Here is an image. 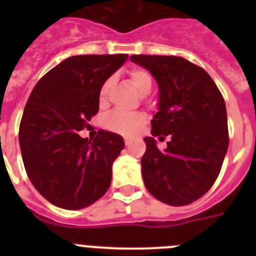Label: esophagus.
<instances>
[{
  "label": "esophagus",
  "mask_w": 256,
  "mask_h": 256,
  "mask_svg": "<svg viewBox=\"0 0 256 256\" xmlns=\"http://www.w3.org/2000/svg\"><path fill=\"white\" fill-rule=\"evenodd\" d=\"M124 142H126V146H130V144H132V140L128 138V137H126V138H124Z\"/></svg>",
  "instance_id": "obj_1"
}]
</instances>
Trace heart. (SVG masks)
<instances>
[{"label":"heart","mask_w":256,"mask_h":256,"mask_svg":"<svg viewBox=\"0 0 256 256\" xmlns=\"http://www.w3.org/2000/svg\"><path fill=\"white\" fill-rule=\"evenodd\" d=\"M130 79L134 88L140 94L146 96L150 94L152 88V79L146 70L134 69L130 72ZM108 88H110V80L104 83L100 90V101L104 102L108 96ZM144 122V115L141 114H126V112H115L112 115H108L105 124L108 130L112 132L122 133V134H133L142 126Z\"/></svg>","instance_id":"obj_1"}]
</instances>
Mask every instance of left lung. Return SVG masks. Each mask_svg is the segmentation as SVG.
Here are the masks:
<instances>
[{"mask_svg":"<svg viewBox=\"0 0 256 256\" xmlns=\"http://www.w3.org/2000/svg\"><path fill=\"white\" fill-rule=\"evenodd\" d=\"M159 86L158 112L144 137L142 178L154 198L172 206L188 205L216 182L228 148L226 104L202 68L180 56L133 55ZM169 135L160 152L154 136Z\"/></svg>","mask_w":256,"mask_h":256,"instance_id":"obj_1","label":"left lung"}]
</instances>
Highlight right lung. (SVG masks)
<instances>
[{"mask_svg":"<svg viewBox=\"0 0 256 256\" xmlns=\"http://www.w3.org/2000/svg\"><path fill=\"white\" fill-rule=\"evenodd\" d=\"M126 58V54L68 58L29 96L19 130L22 162L36 190L55 206L83 209L110 187L123 137L100 130L91 142L78 133L98 112L101 87Z\"/></svg>","mask_w":256,"mask_h":256,"instance_id":"obj_1","label":"right lung"}]
</instances>
